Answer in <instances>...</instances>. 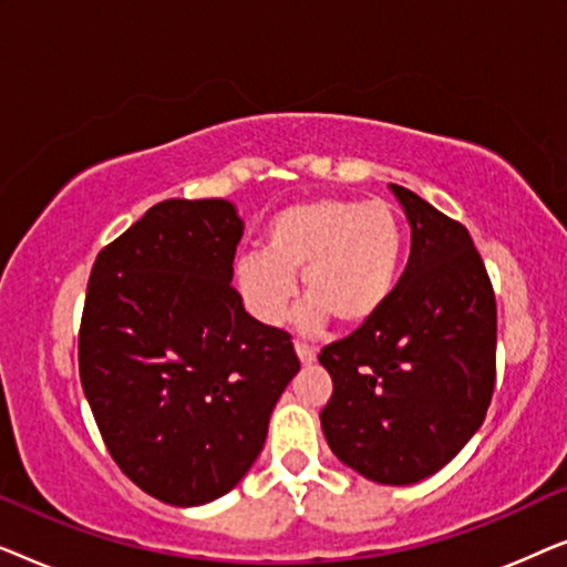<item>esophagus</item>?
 I'll use <instances>...</instances> for the list:
<instances>
[{"instance_id":"1","label":"esophagus","mask_w":567,"mask_h":567,"mask_svg":"<svg viewBox=\"0 0 567 567\" xmlns=\"http://www.w3.org/2000/svg\"><path fill=\"white\" fill-rule=\"evenodd\" d=\"M293 348H297L299 361L305 363V367H307V363H312V361L317 359V351H315V348H312V346H307V343H301V340H297V343H293Z\"/></svg>"}]
</instances>
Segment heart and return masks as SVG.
<instances>
[{"mask_svg":"<svg viewBox=\"0 0 567 567\" xmlns=\"http://www.w3.org/2000/svg\"><path fill=\"white\" fill-rule=\"evenodd\" d=\"M402 250V221L384 200H309L274 216L266 252L237 260V289L260 322L281 324L297 297L293 274H301L309 297L299 312L301 328H320L328 317L361 324L392 297Z\"/></svg>","mask_w":567,"mask_h":567,"instance_id":"1","label":"heart"}]
</instances>
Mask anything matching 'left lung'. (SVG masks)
<instances>
[{
	"label": "left lung",
	"instance_id": "left-lung-1",
	"mask_svg": "<svg viewBox=\"0 0 567 567\" xmlns=\"http://www.w3.org/2000/svg\"><path fill=\"white\" fill-rule=\"evenodd\" d=\"M413 229L392 297L324 346L332 398L320 421L332 454L382 485L452 462L485 421L495 386V293L464 224L392 185Z\"/></svg>",
	"mask_w": 567,
	"mask_h": 567
}]
</instances>
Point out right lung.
<instances>
[{"mask_svg":"<svg viewBox=\"0 0 567 567\" xmlns=\"http://www.w3.org/2000/svg\"><path fill=\"white\" fill-rule=\"evenodd\" d=\"M243 219L221 198L152 206L97 252L80 324L84 398L113 462L169 506L229 493L299 371L291 336L231 286Z\"/></svg>","mask_w":567,"mask_h":567,"instance_id":"1","label":"right lung"}]
</instances>
